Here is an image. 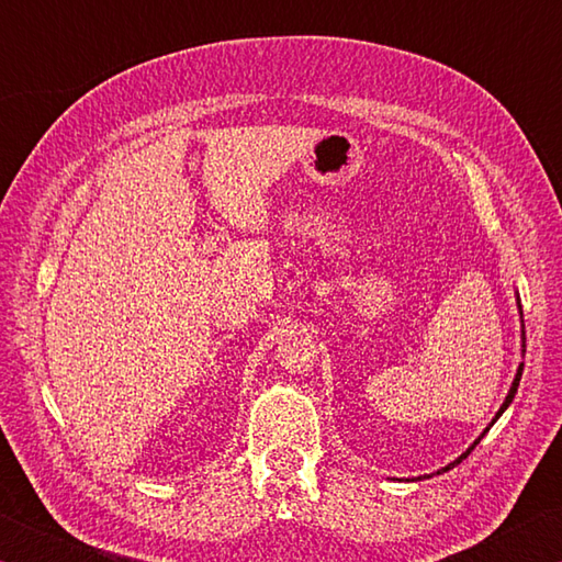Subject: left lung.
Returning a JSON list of instances; mask_svg holds the SVG:
<instances>
[{"label":"left lung","instance_id":"obj_1","mask_svg":"<svg viewBox=\"0 0 562 562\" xmlns=\"http://www.w3.org/2000/svg\"><path fill=\"white\" fill-rule=\"evenodd\" d=\"M520 374H522V367L518 369V374H516V382H513V386H510V392H508V396H506V402H503V406H501V412L496 414V418H498V416H501L503 412H506V408H508V404L513 402V396H516V392H518V384H520ZM496 418H493V422H496ZM486 431H488V429H486ZM486 431H483V434H486ZM481 439H483V436H479V441H481ZM479 441H475V443H479ZM475 443L471 446V449H469V451H465V453L461 456V459H459V461H453V463H449V465H446V469H441V471H449V469H453V465H456V463H461V461L465 459V456H469V453H471V451L475 449ZM441 471H436V473H441Z\"/></svg>","mask_w":562,"mask_h":562}]
</instances>
